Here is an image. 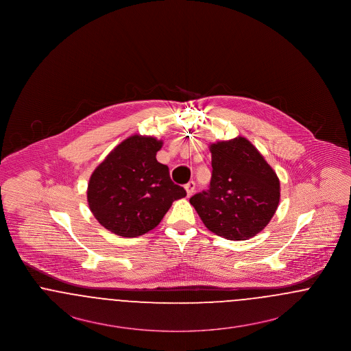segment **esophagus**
<instances>
[{
  "mask_svg": "<svg viewBox=\"0 0 351 351\" xmlns=\"http://www.w3.org/2000/svg\"><path fill=\"white\" fill-rule=\"evenodd\" d=\"M195 186H196V184L195 182H189L188 184H185V192H186V197H191L192 196V193H193V191H195Z\"/></svg>",
  "mask_w": 351,
  "mask_h": 351,
  "instance_id": "1",
  "label": "esophagus"
}]
</instances>
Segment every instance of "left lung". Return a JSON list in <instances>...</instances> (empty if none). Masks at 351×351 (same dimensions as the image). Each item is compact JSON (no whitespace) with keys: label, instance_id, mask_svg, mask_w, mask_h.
<instances>
[{"label":"left lung","instance_id":"left-lung-1","mask_svg":"<svg viewBox=\"0 0 351 351\" xmlns=\"http://www.w3.org/2000/svg\"><path fill=\"white\" fill-rule=\"evenodd\" d=\"M212 180L206 192L191 197L204 225L230 241L262 232L280 200V182L263 155L245 136L209 145Z\"/></svg>","mask_w":351,"mask_h":351}]
</instances>
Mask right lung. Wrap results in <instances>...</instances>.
<instances>
[{
	"label": "right lung",
	"instance_id": "1",
	"mask_svg": "<svg viewBox=\"0 0 351 351\" xmlns=\"http://www.w3.org/2000/svg\"><path fill=\"white\" fill-rule=\"evenodd\" d=\"M163 141L134 134L123 139L92 172L86 189L90 212L105 229L134 238L155 229L172 202L186 196L156 160Z\"/></svg>",
	"mask_w": 351,
	"mask_h": 351
}]
</instances>
